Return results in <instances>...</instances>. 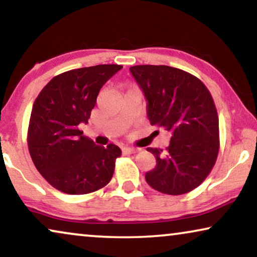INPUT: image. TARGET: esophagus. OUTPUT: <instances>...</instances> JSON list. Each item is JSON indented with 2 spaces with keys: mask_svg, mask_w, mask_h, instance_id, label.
<instances>
[{
  "mask_svg": "<svg viewBox=\"0 0 257 257\" xmlns=\"http://www.w3.org/2000/svg\"><path fill=\"white\" fill-rule=\"evenodd\" d=\"M138 149H135V147H122V152L126 154H133L138 152Z\"/></svg>",
  "mask_w": 257,
  "mask_h": 257,
  "instance_id": "obj_1",
  "label": "esophagus"
}]
</instances>
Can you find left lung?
Returning a JSON list of instances; mask_svg holds the SVG:
<instances>
[{
  "instance_id": "1",
  "label": "left lung",
  "mask_w": 257,
  "mask_h": 257,
  "mask_svg": "<svg viewBox=\"0 0 257 257\" xmlns=\"http://www.w3.org/2000/svg\"><path fill=\"white\" fill-rule=\"evenodd\" d=\"M147 100V117L171 133L163 150L149 147L157 165L145 179L151 187L181 195L201 185L220 149L219 117L212 94L199 78L167 65L130 68Z\"/></svg>"
}]
</instances>
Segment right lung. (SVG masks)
I'll return each instance as SVG.
<instances>
[{"label":"right lung","instance_id":"add662e5","mask_svg":"<svg viewBox=\"0 0 257 257\" xmlns=\"http://www.w3.org/2000/svg\"><path fill=\"white\" fill-rule=\"evenodd\" d=\"M122 68L100 64L56 76L35 100L28 128V147L35 167L52 187L66 194L96 192L110 182L117 145L98 146L83 136L99 90Z\"/></svg>","mask_w":257,"mask_h":257}]
</instances>
